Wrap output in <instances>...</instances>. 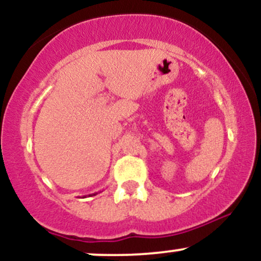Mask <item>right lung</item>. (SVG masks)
<instances>
[{
	"mask_svg": "<svg viewBox=\"0 0 261 261\" xmlns=\"http://www.w3.org/2000/svg\"><path fill=\"white\" fill-rule=\"evenodd\" d=\"M93 195H97V193H95V194H93Z\"/></svg>",
	"mask_w": 261,
	"mask_h": 261,
	"instance_id": "add662e5",
	"label": "right lung"
}]
</instances>
